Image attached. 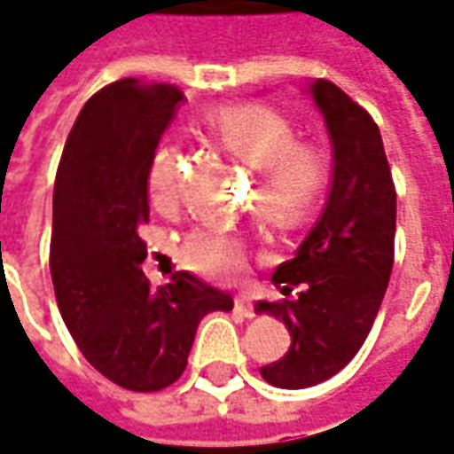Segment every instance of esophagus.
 I'll return each mask as SVG.
<instances>
[{
  "label": "esophagus",
  "mask_w": 454,
  "mask_h": 454,
  "mask_svg": "<svg viewBox=\"0 0 454 454\" xmlns=\"http://www.w3.org/2000/svg\"><path fill=\"white\" fill-rule=\"evenodd\" d=\"M234 312H239L241 317H254V304H251V297L249 295H237L234 297Z\"/></svg>",
  "instance_id": "34e87169"
}]
</instances>
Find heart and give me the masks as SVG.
I'll return each mask as SVG.
<instances>
[{"label": "heart", "mask_w": 454, "mask_h": 454, "mask_svg": "<svg viewBox=\"0 0 454 454\" xmlns=\"http://www.w3.org/2000/svg\"><path fill=\"white\" fill-rule=\"evenodd\" d=\"M207 130L224 152L259 171L256 207L276 224H295L312 210L329 184V157L322 147L300 142L297 130L266 106H230L210 115ZM181 152L161 145L150 161L147 191L159 213H174L181 200ZM188 266L231 280L247 266V249L239 237L217 230L191 231L181 247Z\"/></svg>", "instance_id": "b5f03b06"}]
</instances>
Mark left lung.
Segmentation results:
<instances>
[{
  "instance_id": "obj_1",
  "label": "left lung",
  "mask_w": 454,
  "mask_h": 454,
  "mask_svg": "<svg viewBox=\"0 0 454 454\" xmlns=\"http://www.w3.org/2000/svg\"><path fill=\"white\" fill-rule=\"evenodd\" d=\"M314 104L333 145V181L319 223L295 259L276 268L283 295L302 286L295 300L259 302L286 324L290 348L261 367L280 389L319 385L348 365L375 324L395 266L396 191L382 135L372 115L329 79H317Z\"/></svg>"
}]
</instances>
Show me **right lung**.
Returning a JSON list of instances; mask_svg holds the SVG:
<instances>
[{
	"instance_id": "1",
	"label": "right lung",
	"mask_w": 454,
	"mask_h": 454,
	"mask_svg": "<svg viewBox=\"0 0 454 454\" xmlns=\"http://www.w3.org/2000/svg\"><path fill=\"white\" fill-rule=\"evenodd\" d=\"M181 101V89L132 77L96 91L69 130L55 176L51 276L59 314L82 356L132 392L174 385L200 319L234 307L186 270L157 290L142 273L147 171Z\"/></svg>"
}]
</instances>
